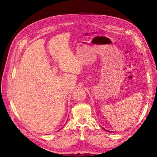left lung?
Listing matches in <instances>:
<instances>
[{
  "label": "left lung",
  "mask_w": 157,
  "mask_h": 157,
  "mask_svg": "<svg viewBox=\"0 0 157 157\" xmlns=\"http://www.w3.org/2000/svg\"><path fill=\"white\" fill-rule=\"evenodd\" d=\"M105 130V129H104ZM106 131H108V130H106ZM108 132H109V131H108Z\"/></svg>",
  "instance_id": "8db88e82"
}]
</instances>
